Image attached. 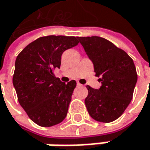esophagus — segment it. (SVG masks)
I'll use <instances>...</instances> for the list:
<instances>
[{
  "instance_id": "1",
  "label": "esophagus",
  "mask_w": 150,
  "mask_h": 150,
  "mask_svg": "<svg viewBox=\"0 0 150 150\" xmlns=\"http://www.w3.org/2000/svg\"><path fill=\"white\" fill-rule=\"evenodd\" d=\"M77 84H78V85H79V86H80V85H82V84H80V83H79V82H78V83H77Z\"/></svg>"
}]
</instances>
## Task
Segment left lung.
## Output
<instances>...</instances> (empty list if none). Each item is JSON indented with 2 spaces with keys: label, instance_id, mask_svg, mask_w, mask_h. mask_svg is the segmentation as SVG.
I'll list each match as a JSON object with an SVG mask.
<instances>
[{
  "label": "left lung",
  "instance_id": "1",
  "mask_svg": "<svg viewBox=\"0 0 150 150\" xmlns=\"http://www.w3.org/2000/svg\"><path fill=\"white\" fill-rule=\"evenodd\" d=\"M94 65L101 82L97 90L87 85L84 103L96 121L110 122L117 119L129 104L137 81L133 59L110 41L98 36L78 37Z\"/></svg>",
  "mask_w": 150,
  "mask_h": 150
}]
</instances>
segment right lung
I'll return each mask as SVG.
<instances>
[{
  "instance_id": "add662e5",
  "label": "right lung",
  "mask_w": 150,
  "mask_h": 150,
  "mask_svg": "<svg viewBox=\"0 0 150 150\" xmlns=\"http://www.w3.org/2000/svg\"><path fill=\"white\" fill-rule=\"evenodd\" d=\"M74 36L50 35L31 42L17 56L13 84L18 101L29 118L41 127L61 122L67 115L77 83L56 78L61 55L79 44Z\"/></svg>"
}]
</instances>
